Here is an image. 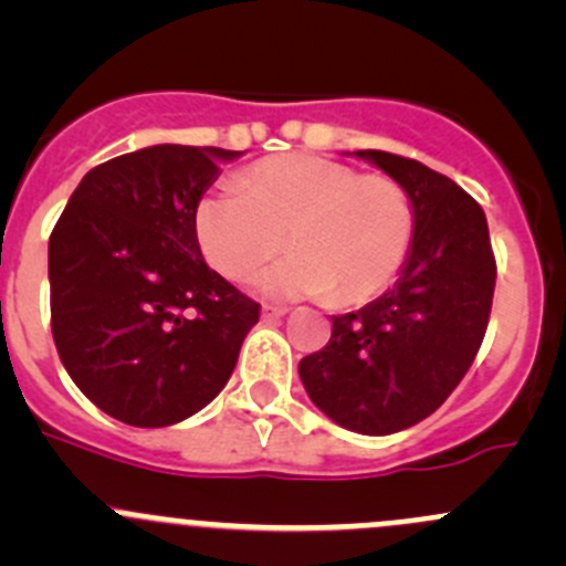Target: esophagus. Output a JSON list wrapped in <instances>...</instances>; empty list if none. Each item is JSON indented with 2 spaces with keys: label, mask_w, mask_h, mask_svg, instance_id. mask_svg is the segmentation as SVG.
I'll return each mask as SVG.
<instances>
[{
  "label": "esophagus",
  "mask_w": 566,
  "mask_h": 566,
  "mask_svg": "<svg viewBox=\"0 0 566 566\" xmlns=\"http://www.w3.org/2000/svg\"><path fill=\"white\" fill-rule=\"evenodd\" d=\"M290 310H284V306H271V304H265L262 306V319H279V317H284L287 315Z\"/></svg>",
  "instance_id": "esophagus-1"
}]
</instances>
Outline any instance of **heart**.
Masks as SVG:
<instances>
[{
  "instance_id": "1",
  "label": "heart",
  "mask_w": 566,
  "mask_h": 566,
  "mask_svg": "<svg viewBox=\"0 0 566 566\" xmlns=\"http://www.w3.org/2000/svg\"><path fill=\"white\" fill-rule=\"evenodd\" d=\"M416 216L391 177L319 156H273L238 177L235 188L205 193L193 235L205 260L227 279H249L284 249L287 260L256 279L273 298H328L358 306L378 298L413 247Z\"/></svg>"
}]
</instances>
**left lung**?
Listing matches in <instances>:
<instances>
[{
    "label": "left lung",
    "instance_id": "left-lung-1",
    "mask_svg": "<svg viewBox=\"0 0 566 566\" xmlns=\"http://www.w3.org/2000/svg\"><path fill=\"white\" fill-rule=\"evenodd\" d=\"M353 156L408 191L413 247L389 293L334 317L328 345L301 358L298 375L331 421L391 436L441 408L465 378L488 331L495 256L484 210L458 182L394 153Z\"/></svg>",
    "mask_w": 566,
    "mask_h": 566
}]
</instances>
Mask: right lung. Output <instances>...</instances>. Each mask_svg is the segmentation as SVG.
Instances as JSON below:
<instances>
[{
  "mask_svg": "<svg viewBox=\"0 0 566 566\" xmlns=\"http://www.w3.org/2000/svg\"><path fill=\"white\" fill-rule=\"evenodd\" d=\"M241 153L153 145L82 177L49 238L51 334L112 419L169 427L230 380L260 304L208 268L193 210Z\"/></svg>",
  "mask_w": 566,
  "mask_h": 566,
  "instance_id": "obj_1",
  "label": "right lung"
}]
</instances>
